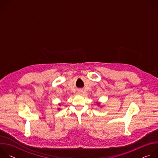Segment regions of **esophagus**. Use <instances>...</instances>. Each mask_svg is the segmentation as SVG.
I'll return each instance as SVG.
<instances>
[{
	"mask_svg": "<svg viewBox=\"0 0 158 158\" xmlns=\"http://www.w3.org/2000/svg\"><path fill=\"white\" fill-rule=\"evenodd\" d=\"M79 94H81V91H79Z\"/></svg>",
	"mask_w": 158,
	"mask_h": 158,
	"instance_id": "1",
	"label": "esophagus"
}]
</instances>
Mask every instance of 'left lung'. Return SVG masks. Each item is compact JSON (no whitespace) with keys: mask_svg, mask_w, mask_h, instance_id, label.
Here are the masks:
<instances>
[{"mask_svg":"<svg viewBox=\"0 0 158 158\" xmlns=\"http://www.w3.org/2000/svg\"><path fill=\"white\" fill-rule=\"evenodd\" d=\"M97 105H98V106H99L100 107H102V106L101 105V102H97Z\"/></svg>","mask_w":158,"mask_h":158,"instance_id":"obj_1","label":"left lung"}]
</instances>
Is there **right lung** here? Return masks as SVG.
Returning <instances> with one entry per match:
<instances>
[{"label": "right lung", "mask_w": 158, "mask_h": 158, "mask_svg": "<svg viewBox=\"0 0 158 158\" xmlns=\"http://www.w3.org/2000/svg\"><path fill=\"white\" fill-rule=\"evenodd\" d=\"M59 106H61V105H60V104H59ZM58 109V110H60V107H58V109Z\"/></svg>", "instance_id": "1"}]
</instances>
